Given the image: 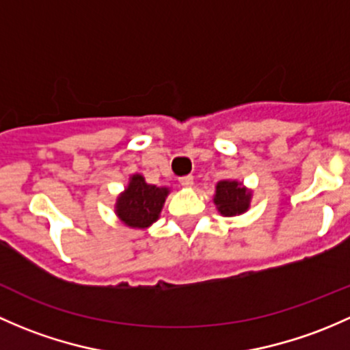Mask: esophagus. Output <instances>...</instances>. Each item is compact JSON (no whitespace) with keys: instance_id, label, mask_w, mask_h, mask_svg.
I'll list each match as a JSON object with an SVG mask.
<instances>
[{"instance_id":"obj_1","label":"esophagus","mask_w":350,"mask_h":350,"mask_svg":"<svg viewBox=\"0 0 350 350\" xmlns=\"http://www.w3.org/2000/svg\"><path fill=\"white\" fill-rule=\"evenodd\" d=\"M178 182H180V185H183V187H192L193 185V176L192 175L180 176Z\"/></svg>"}]
</instances>
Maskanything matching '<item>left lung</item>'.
<instances>
[{"label": "left lung", "instance_id": "left-lung-1", "mask_svg": "<svg viewBox=\"0 0 350 350\" xmlns=\"http://www.w3.org/2000/svg\"><path fill=\"white\" fill-rule=\"evenodd\" d=\"M250 199L251 193L237 182L224 180V182H219L217 187H215L214 202L217 205L219 212L226 217L246 212L247 207H250Z\"/></svg>", "mask_w": 350, "mask_h": 350}]
</instances>
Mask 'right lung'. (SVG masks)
Here are the masks:
<instances>
[{
    "label": "right lung",
    "mask_w": 350,
    "mask_h": 350,
    "mask_svg": "<svg viewBox=\"0 0 350 350\" xmlns=\"http://www.w3.org/2000/svg\"><path fill=\"white\" fill-rule=\"evenodd\" d=\"M168 189L148 185L142 175H133L128 189L118 199L116 214L129 228H148L160 215Z\"/></svg>",
    "instance_id": "add662e5"
}]
</instances>
